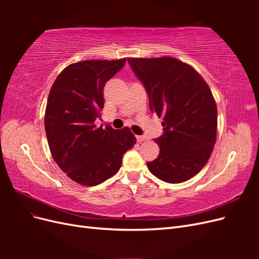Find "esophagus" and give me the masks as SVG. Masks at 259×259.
I'll use <instances>...</instances> for the list:
<instances>
[{"label": "esophagus", "mask_w": 259, "mask_h": 259, "mask_svg": "<svg viewBox=\"0 0 259 259\" xmlns=\"http://www.w3.org/2000/svg\"><path fill=\"white\" fill-rule=\"evenodd\" d=\"M136 139H137L138 143H143V142H145V140L147 139V137L140 135V136H136Z\"/></svg>", "instance_id": "1"}]
</instances>
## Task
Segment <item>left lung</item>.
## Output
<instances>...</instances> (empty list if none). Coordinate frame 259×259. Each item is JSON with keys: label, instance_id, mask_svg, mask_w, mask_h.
Wrapping results in <instances>:
<instances>
[{"label": "left lung", "instance_id": "1", "mask_svg": "<svg viewBox=\"0 0 259 259\" xmlns=\"http://www.w3.org/2000/svg\"><path fill=\"white\" fill-rule=\"evenodd\" d=\"M127 61L145 86L150 110L163 116L164 133L155 139L160 153L147 166L163 182L184 183L204 167L216 143L217 107L208 85L173 57Z\"/></svg>", "mask_w": 259, "mask_h": 259}]
</instances>
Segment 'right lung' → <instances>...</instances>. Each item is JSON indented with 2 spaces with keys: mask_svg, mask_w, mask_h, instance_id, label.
I'll return each mask as SVG.
<instances>
[{
  "mask_svg": "<svg viewBox=\"0 0 259 259\" xmlns=\"http://www.w3.org/2000/svg\"><path fill=\"white\" fill-rule=\"evenodd\" d=\"M126 58L83 60L66 67L55 80L44 126L53 159L73 182L96 186L112 177L136 137L128 127H97L104 108V86Z\"/></svg>",
  "mask_w": 259,
  "mask_h": 259,
  "instance_id": "right-lung-1",
  "label": "right lung"
}]
</instances>
